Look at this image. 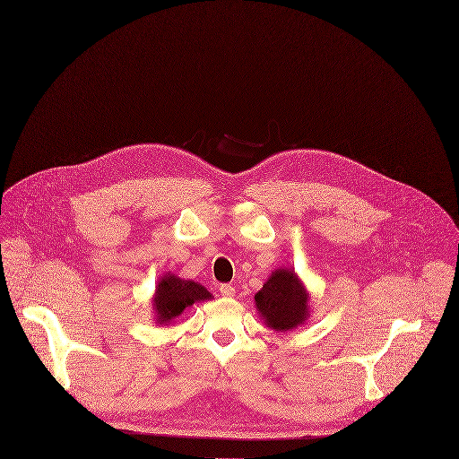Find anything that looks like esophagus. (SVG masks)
<instances>
[{"mask_svg": "<svg viewBox=\"0 0 459 459\" xmlns=\"http://www.w3.org/2000/svg\"><path fill=\"white\" fill-rule=\"evenodd\" d=\"M220 293H221L223 297H227V299H232V297L236 295V288H234L232 284H221V286H220Z\"/></svg>", "mask_w": 459, "mask_h": 459, "instance_id": "esophagus-1", "label": "esophagus"}]
</instances>
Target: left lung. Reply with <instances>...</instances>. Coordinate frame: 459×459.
I'll return each mask as SVG.
<instances>
[{"label": "left lung", "mask_w": 459, "mask_h": 459, "mask_svg": "<svg viewBox=\"0 0 459 459\" xmlns=\"http://www.w3.org/2000/svg\"><path fill=\"white\" fill-rule=\"evenodd\" d=\"M254 299L264 325L275 332H291L307 323L310 314V293L290 268L272 272Z\"/></svg>", "instance_id": "8db88e82"}]
</instances>
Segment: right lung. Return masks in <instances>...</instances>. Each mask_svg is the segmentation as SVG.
<instances>
[{
    "instance_id": "add662e5",
    "label": "right lung",
    "mask_w": 459,
    "mask_h": 459,
    "mask_svg": "<svg viewBox=\"0 0 459 459\" xmlns=\"http://www.w3.org/2000/svg\"><path fill=\"white\" fill-rule=\"evenodd\" d=\"M207 299H212V293L200 282L180 279L175 273H166L160 277L157 291L152 295V312H155L157 323L162 326L173 323L195 302Z\"/></svg>"
}]
</instances>
